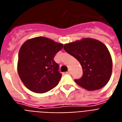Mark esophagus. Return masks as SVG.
I'll use <instances>...</instances> for the list:
<instances>
[{"instance_id":"1","label":"esophagus","mask_w":122,"mask_h":122,"mask_svg":"<svg viewBox=\"0 0 122 122\" xmlns=\"http://www.w3.org/2000/svg\"><path fill=\"white\" fill-rule=\"evenodd\" d=\"M66 73H67V74H70V73H71V71H70V70H68V71L66 72Z\"/></svg>"}]
</instances>
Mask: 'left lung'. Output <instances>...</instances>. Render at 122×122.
I'll return each instance as SVG.
<instances>
[{"mask_svg":"<svg viewBox=\"0 0 122 122\" xmlns=\"http://www.w3.org/2000/svg\"><path fill=\"white\" fill-rule=\"evenodd\" d=\"M64 50L80 62L83 74L75 82L90 91L105 86L110 80L112 61L108 49L101 41L84 38L82 40L67 43Z\"/></svg>","mask_w":122,"mask_h":122,"instance_id":"8db88e82","label":"left lung"}]
</instances>
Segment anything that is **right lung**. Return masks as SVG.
I'll return each instance as SVG.
<instances>
[{"label":"right lung","instance_id":"add662e5","mask_svg":"<svg viewBox=\"0 0 122 122\" xmlns=\"http://www.w3.org/2000/svg\"><path fill=\"white\" fill-rule=\"evenodd\" d=\"M63 44L49 38L36 37L26 41L19 52L17 71L30 91L43 94L56 86L62 77L54 57Z\"/></svg>","mask_w":122,"mask_h":122}]
</instances>
